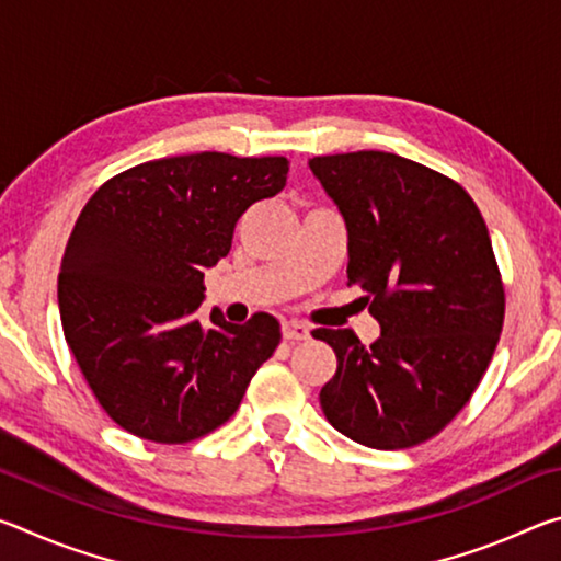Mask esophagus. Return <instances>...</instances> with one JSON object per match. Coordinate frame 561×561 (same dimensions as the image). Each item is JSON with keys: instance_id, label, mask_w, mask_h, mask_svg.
<instances>
[{"instance_id": "obj_1", "label": "esophagus", "mask_w": 561, "mask_h": 561, "mask_svg": "<svg viewBox=\"0 0 561 561\" xmlns=\"http://www.w3.org/2000/svg\"><path fill=\"white\" fill-rule=\"evenodd\" d=\"M309 334H311L309 327L301 324V321H294V319L282 321V336L287 341H304L309 339Z\"/></svg>"}]
</instances>
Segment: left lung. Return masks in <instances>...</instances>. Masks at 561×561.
Segmentation results:
<instances>
[{
  "mask_svg": "<svg viewBox=\"0 0 561 561\" xmlns=\"http://www.w3.org/2000/svg\"><path fill=\"white\" fill-rule=\"evenodd\" d=\"M314 178L348 232V284L381 336L317 329L339 358L321 388L327 421L366 448H411L470 401L505 319L495 252L472 197L435 170L383 150L319 156Z\"/></svg>",
  "mask_w": 561,
  "mask_h": 561,
  "instance_id": "obj_1",
  "label": "left lung"
}]
</instances>
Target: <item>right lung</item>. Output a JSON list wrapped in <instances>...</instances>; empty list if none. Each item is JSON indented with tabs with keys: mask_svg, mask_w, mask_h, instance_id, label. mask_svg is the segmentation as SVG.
I'll list each match as a JSON object with an SVG mask.
<instances>
[{
	"mask_svg": "<svg viewBox=\"0 0 561 561\" xmlns=\"http://www.w3.org/2000/svg\"><path fill=\"white\" fill-rule=\"evenodd\" d=\"M282 156L193 153L148 160L83 207L59 272L66 344L123 431L187 443L230 417L277 348L272 314L197 319L205 270L227 257L247 207L287 185Z\"/></svg>",
	"mask_w": 561,
	"mask_h": 561,
	"instance_id": "obj_1",
	"label": "right lung"
}]
</instances>
